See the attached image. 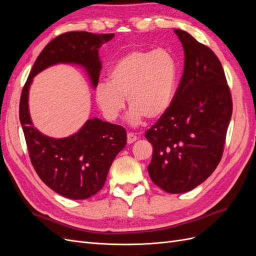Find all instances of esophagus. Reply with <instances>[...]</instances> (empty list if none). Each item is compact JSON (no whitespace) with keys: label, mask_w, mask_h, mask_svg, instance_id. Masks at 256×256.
Segmentation results:
<instances>
[{"label":"esophagus","mask_w":256,"mask_h":256,"mask_svg":"<svg viewBox=\"0 0 256 256\" xmlns=\"http://www.w3.org/2000/svg\"><path fill=\"white\" fill-rule=\"evenodd\" d=\"M136 138H138V136L134 134H132V132H128L127 134V143L128 144H131V143L136 142Z\"/></svg>","instance_id":"obj_1"}]
</instances>
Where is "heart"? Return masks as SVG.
<instances>
[{"instance_id":"obj_1","label":"heart","mask_w":256,"mask_h":256,"mask_svg":"<svg viewBox=\"0 0 256 256\" xmlns=\"http://www.w3.org/2000/svg\"><path fill=\"white\" fill-rule=\"evenodd\" d=\"M180 66L166 49L131 51L120 58L108 74V81L95 88V100L104 118L114 122L125 109V98L134 124L158 120L171 108L177 88Z\"/></svg>"}]
</instances>
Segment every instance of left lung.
I'll use <instances>...</instances> for the list:
<instances>
[{
    "mask_svg": "<svg viewBox=\"0 0 256 256\" xmlns=\"http://www.w3.org/2000/svg\"><path fill=\"white\" fill-rule=\"evenodd\" d=\"M184 68L174 102L146 131L152 145L147 168L154 184L168 193L194 189L222 158L233 112L230 90L214 52L182 30Z\"/></svg>",
    "mask_w": 256,
    "mask_h": 256,
    "instance_id": "8db88e82",
    "label": "left lung"
}]
</instances>
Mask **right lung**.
Returning <instances> with one entry per match:
<instances>
[{"label":"right lung","instance_id":"add662e5","mask_svg":"<svg viewBox=\"0 0 256 256\" xmlns=\"http://www.w3.org/2000/svg\"><path fill=\"white\" fill-rule=\"evenodd\" d=\"M114 34L74 30L52 40L38 56L22 88L19 118L30 162L40 180L58 194L85 200L102 189L114 158L126 145V130L120 125L88 120L76 134L53 138L34 128L28 114V88L33 76L51 65L74 63L86 68L96 86L102 70L98 49Z\"/></svg>","mask_w":256,"mask_h":256}]
</instances>
